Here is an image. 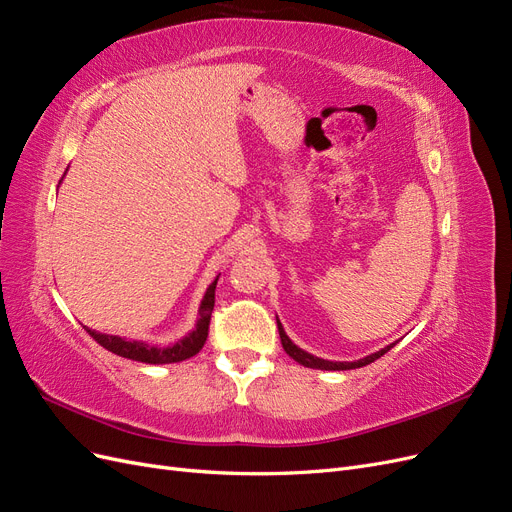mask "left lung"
I'll list each match as a JSON object with an SVG mask.
<instances>
[{
	"label": "left lung",
	"instance_id": "obj_1",
	"mask_svg": "<svg viewBox=\"0 0 512 512\" xmlns=\"http://www.w3.org/2000/svg\"><path fill=\"white\" fill-rule=\"evenodd\" d=\"M277 331H280V337H282V346H284V350H286V354L288 356H292L294 361L297 363H301V365H305V367H312V369H329V371H344V369H356V367H363V365H369V363H374L376 359H380L382 354H386L389 352L391 348H393V344L391 346H386V348H382V350H378V352H374V354H369V356H365V359H359V361H354V363H339V361H324V359H318V356H314V354H307L305 350H301V348H297L294 346L290 339H288V335H286V331H284V327L280 322H277Z\"/></svg>",
	"mask_w": 512,
	"mask_h": 512
}]
</instances>
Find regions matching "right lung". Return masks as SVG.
<instances>
[{
  "label": "right lung",
  "mask_w": 512,
  "mask_h": 512,
  "mask_svg": "<svg viewBox=\"0 0 512 512\" xmlns=\"http://www.w3.org/2000/svg\"><path fill=\"white\" fill-rule=\"evenodd\" d=\"M215 284H218V280H215L207 288L205 299H203V303H200V312H198L200 318H198L196 329L188 337H183L181 342H177L175 346L156 348V346H149V344H143V342H132V339H121L117 335H104V333L91 331V329H87V333L94 337L102 348L111 350L119 356H126V359H132V361L153 363V365L185 361V359H190V356H194V354L203 350V346L207 342L211 312H213V305H215Z\"/></svg>",
  "instance_id": "obj_1"
}]
</instances>
